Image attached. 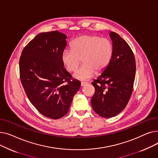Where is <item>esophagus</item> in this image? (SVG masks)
<instances>
[{
  "mask_svg": "<svg viewBox=\"0 0 158 158\" xmlns=\"http://www.w3.org/2000/svg\"><path fill=\"white\" fill-rule=\"evenodd\" d=\"M87 84H88V82H81V86H85L86 85H87Z\"/></svg>",
  "mask_w": 158,
  "mask_h": 158,
  "instance_id": "1",
  "label": "esophagus"
}]
</instances>
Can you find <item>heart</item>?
Returning a JSON list of instances; mask_svg holds the SVG:
<instances>
[{
    "label": "heart",
    "mask_w": 158,
    "mask_h": 158,
    "mask_svg": "<svg viewBox=\"0 0 158 158\" xmlns=\"http://www.w3.org/2000/svg\"><path fill=\"white\" fill-rule=\"evenodd\" d=\"M72 49H65L61 61L69 72L77 70L82 60L84 64L74 73L79 80H88L97 72L104 71L109 65L113 54V46L107 38L97 35H82L71 44Z\"/></svg>",
    "instance_id": "1"
}]
</instances>
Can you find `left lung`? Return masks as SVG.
Segmentation results:
<instances>
[{"label": "left lung", "instance_id": "left-lung-1", "mask_svg": "<svg viewBox=\"0 0 158 158\" xmlns=\"http://www.w3.org/2000/svg\"><path fill=\"white\" fill-rule=\"evenodd\" d=\"M113 54L106 69L94 82L95 92L91 100L94 110L104 118L119 114L127 106L132 92L136 62L126 41L110 32Z\"/></svg>", "mask_w": 158, "mask_h": 158}]
</instances>
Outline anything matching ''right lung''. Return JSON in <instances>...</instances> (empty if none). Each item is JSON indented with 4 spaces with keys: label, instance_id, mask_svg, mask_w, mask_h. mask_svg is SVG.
<instances>
[{
    "label": "right lung",
    "instance_id": "obj_1",
    "mask_svg": "<svg viewBox=\"0 0 158 158\" xmlns=\"http://www.w3.org/2000/svg\"><path fill=\"white\" fill-rule=\"evenodd\" d=\"M66 38L57 31L40 33L24 47L20 58V76L25 92L41 114L52 119L68 113L81 87V82L72 79L61 61Z\"/></svg>",
    "mask_w": 158,
    "mask_h": 158
}]
</instances>
